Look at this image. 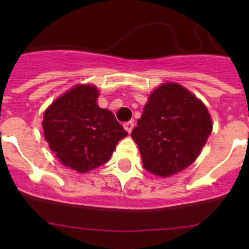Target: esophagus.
<instances>
[{"label":"esophagus","mask_w":249,"mask_h":249,"mask_svg":"<svg viewBox=\"0 0 249 249\" xmlns=\"http://www.w3.org/2000/svg\"><path fill=\"white\" fill-rule=\"evenodd\" d=\"M133 126H135V124H133V122H131V121H129V122H126V123H124V124H123L124 129H126V131L128 132V133H131L132 129H133Z\"/></svg>","instance_id":"1"}]
</instances>
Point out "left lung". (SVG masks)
Listing matches in <instances>:
<instances>
[{
	"label": "left lung",
	"instance_id": "left-lung-1",
	"mask_svg": "<svg viewBox=\"0 0 249 249\" xmlns=\"http://www.w3.org/2000/svg\"><path fill=\"white\" fill-rule=\"evenodd\" d=\"M212 132L206 106L177 83H164L148 97L131 136L144 169L160 177L193 163Z\"/></svg>",
	"mask_w": 249,
	"mask_h": 249
}]
</instances>
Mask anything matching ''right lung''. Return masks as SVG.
<instances>
[{
  "instance_id": "obj_1",
  "label": "right lung",
  "mask_w": 249,
  "mask_h": 249,
  "mask_svg": "<svg viewBox=\"0 0 249 249\" xmlns=\"http://www.w3.org/2000/svg\"><path fill=\"white\" fill-rule=\"evenodd\" d=\"M98 91L80 85L54 101L43 114L48 146L66 167L85 173L111 158L127 133L111 111L100 108Z\"/></svg>"
}]
</instances>
